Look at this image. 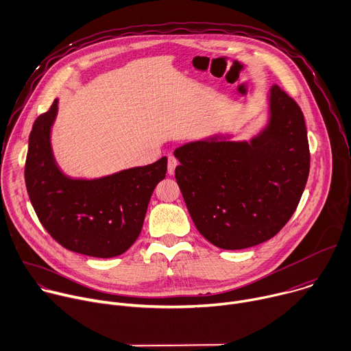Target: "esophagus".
<instances>
[{
    "label": "esophagus",
    "instance_id": "esophagus-1",
    "mask_svg": "<svg viewBox=\"0 0 351 351\" xmlns=\"http://www.w3.org/2000/svg\"><path fill=\"white\" fill-rule=\"evenodd\" d=\"M178 165V160L174 156H169V162H167V171L169 174H174V170Z\"/></svg>",
    "mask_w": 351,
    "mask_h": 351
}]
</instances>
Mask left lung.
<instances>
[{"mask_svg": "<svg viewBox=\"0 0 351 351\" xmlns=\"http://www.w3.org/2000/svg\"><path fill=\"white\" fill-rule=\"evenodd\" d=\"M176 180L197 231L238 250L275 237L300 202L310 171L303 112L281 87L269 91L268 125L250 143L217 136L174 151Z\"/></svg>", "mask_w": 351, "mask_h": 351, "instance_id": "1", "label": "left lung"}]
</instances>
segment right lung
Listing matches in <instances>:
<instances>
[{
	"label": "right lung",
	"instance_id": "obj_1",
	"mask_svg": "<svg viewBox=\"0 0 351 351\" xmlns=\"http://www.w3.org/2000/svg\"><path fill=\"white\" fill-rule=\"evenodd\" d=\"M58 99L40 114L29 136L25 181L34 212L64 249L109 258L123 254L141 234L149 199L166 177L167 158L98 180H72L56 167L49 134Z\"/></svg>",
	"mask_w": 351,
	"mask_h": 351
}]
</instances>
